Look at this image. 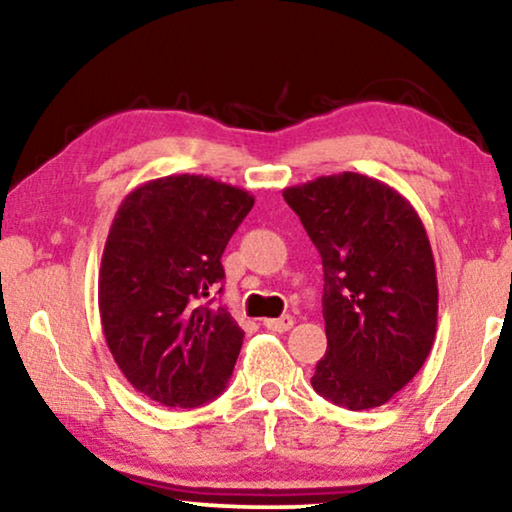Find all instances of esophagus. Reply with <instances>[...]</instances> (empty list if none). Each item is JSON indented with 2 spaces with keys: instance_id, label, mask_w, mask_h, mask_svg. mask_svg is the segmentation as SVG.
I'll return each mask as SVG.
<instances>
[{
  "instance_id": "34e87169",
  "label": "esophagus",
  "mask_w": 512,
  "mask_h": 512,
  "mask_svg": "<svg viewBox=\"0 0 512 512\" xmlns=\"http://www.w3.org/2000/svg\"><path fill=\"white\" fill-rule=\"evenodd\" d=\"M263 326L268 328V331L284 333V331H289V328L293 326V317H289V314H284V317H279V319H263Z\"/></svg>"
}]
</instances>
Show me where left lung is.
Returning a JSON list of instances; mask_svg holds the SVG:
<instances>
[{"label":"left lung","instance_id":"8db88e82","mask_svg":"<svg viewBox=\"0 0 512 512\" xmlns=\"http://www.w3.org/2000/svg\"><path fill=\"white\" fill-rule=\"evenodd\" d=\"M324 265L328 347L312 387L340 408L384 405L424 366L436 338L438 282L415 207L366 174L284 191Z\"/></svg>","mask_w":512,"mask_h":512}]
</instances>
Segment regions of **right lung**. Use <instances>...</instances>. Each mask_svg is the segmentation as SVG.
I'll use <instances>...</instances> for the list:
<instances>
[{
	"instance_id": "right-lung-1",
	"label": "right lung",
	"mask_w": 512,
	"mask_h": 512,
	"mask_svg": "<svg viewBox=\"0 0 512 512\" xmlns=\"http://www.w3.org/2000/svg\"><path fill=\"white\" fill-rule=\"evenodd\" d=\"M254 195L202 174H172L125 195L104 244L100 317L111 356L139 394L198 408L226 389L244 331L200 305Z\"/></svg>"
}]
</instances>
